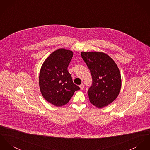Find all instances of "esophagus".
<instances>
[{
	"mask_svg": "<svg viewBox=\"0 0 150 150\" xmlns=\"http://www.w3.org/2000/svg\"><path fill=\"white\" fill-rule=\"evenodd\" d=\"M79 87L81 88V90H83L84 89V84H81L80 86H79Z\"/></svg>",
	"mask_w": 150,
	"mask_h": 150,
	"instance_id": "34e87169",
	"label": "esophagus"
}]
</instances>
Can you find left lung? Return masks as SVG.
I'll list each match as a JSON object with an SVG mask.
<instances>
[{
  "instance_id": "1",
  "label": "left lung",
  "mask_w": 150,
  "mask_h": 150,
  "mask_svg": "<svg viewBox=\"0 0 150 150\" xmlns=\"http://www.w3.org/2000/svg\"><path fill=\"white\" fill-rule=\"evenodd\" d=\"M90 70L92 84L88 91L90 102L101 108L113 102L122 87L120 71L114 60L103 52H81Z\"/></svg>"
}]
</instances>
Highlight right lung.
<instances>
[{
    "instance_id": "1",
    "label": "right lung",
    "mask_w": 150,
    "mask_h": 150,
    "mask_svg": "<svg viewBox=\"0 0 150 150\" xmlns=\"http://www.w3.org/2000/svg\"><path fill=\"white\" fill-rule=\"evenodd\" d=\"M73 51L59 48L43 62L39 73V84L43 97L57 107L67 103L74 92L80 90L67 71Z\"/></svg>"
}]
</instances>
